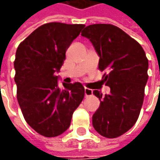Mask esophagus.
<instances>
[{
  "label": "esophagus",
  "mask_w": 160,
  "mask_h": 160,
  "mask_svg": "<svg viewBox=\"0 0 160 160\" xmlns=\"http://www.w3.org/2000/svg\"><path fill=\"white\" fill-rule=\"evenodd\" d=\"M92 95V91L88 88H85V97H89Z\"/></svg>",
  "instance_id": "esophagus-1"
}]
</instances>
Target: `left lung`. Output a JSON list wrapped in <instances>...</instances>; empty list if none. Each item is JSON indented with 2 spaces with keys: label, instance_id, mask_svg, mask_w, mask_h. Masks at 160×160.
I'll return each mask as SVG.
<instances>
[{
  "label": "left lung",
  "instance_id": "obj_1",
  "mask_svg": "<svg viewBox=\"0 0 160 160\" xmlns=\"http://www.w3.org/2000/svg\"><path fill=\"white\" fill-rule=\"evenodd\" d=\"M81 36L87 38L99 56L98 69L109 94L93 91L100 105L92 116L95 130L106 138H117L134 126L143 104L148 79V60L139 42L118 26L94 24Z\"/></svg>",
  "mask_w": 160,
  "mask_h": 160
}]
</instances>
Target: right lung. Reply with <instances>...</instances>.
I'll use <instances>...</instances> for the list:
<instances>
[{"mask_svg":"<svg viewBox=\"0 0 160 160\" xmlns=\"http://www.w3.org/2000/svg\"><path fill=\"white\" fill-rule=\"evenodd\" d=\"M85 25L51 22L37 28L17 49L14 61L17 99L26 122L45 137L69 128L73 111L85 95L82 84L58 87L66 51Z\"/></svg>","mask_w":160,"mask_h":160,"instance_id":"obj_1","label":"right lung"}]
</instances>
